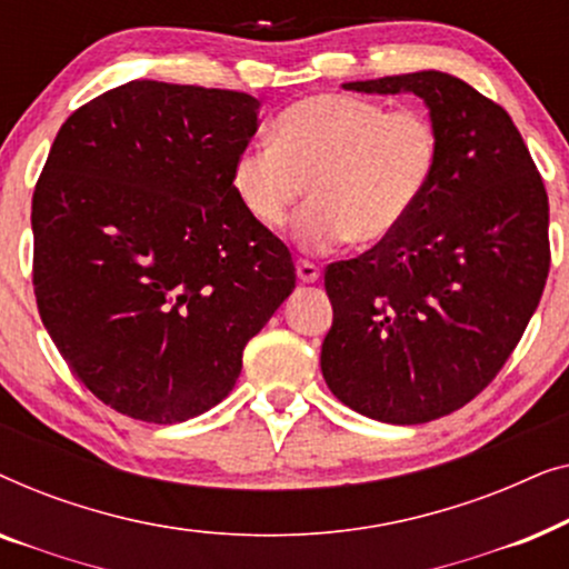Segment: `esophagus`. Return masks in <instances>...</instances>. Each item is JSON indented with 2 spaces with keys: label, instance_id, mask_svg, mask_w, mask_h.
Listing matches in <instances>:
<instances>
[{
  "label": "esophagus",
  "instance_id": "esophagus-1",
  "mask_svg": "<svg viewBox=\"0 0 569 569\" xmlns=\"http://www.w3.org/2000/svg\"><path fill=\"white\" fill-rule=\"evenodd\" d=\"M318 277H321V269H318L313 261H308V259L298 261V279H300V282H306V284L318 282Z\"/></svg>",
  "mask_w": 569,
  "mask_h": 569
}]
</instances>
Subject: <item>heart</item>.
Here are the masks:
<instances>
[{
	"mask_svg": "<svg viewBox=\"0 0 569 569\" xmlns=\"http://www.w3.org/2000/svg\"><path fill=\"white\" fill-rule=\"evenodd\" d=\"M271 142L243 147L230 181L240 207L263 228L284 224L300 199H313L295 224L306 248L352 240L383 243L430 191L440 162V131L422 108L321 92L284 108Z\"/></svg>",
	"mask_w": 569,
	"mask_h": 569,
	"instance_id": "obj_1",
	"label": "heart"
}]
</instances>
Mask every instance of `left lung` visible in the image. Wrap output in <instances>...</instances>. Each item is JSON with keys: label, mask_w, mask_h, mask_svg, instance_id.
Masks as SVG:
<instances>
[{"label": "left lung", "mask_w": 569, "mask_h": 569, "mask_svg": "<svg viewBox=\"0 0 569 569\" xmlns=\"http://www.w3.org/2000/svg\"><path fill=\"white\" fill-rule=\"evenodd\" d=\"M345 90L422 98L440 162L391 238L326 267L333 323L321 370L349 409L425 425L485 391L523 337L551 263L547 189L508 111L453 74Z\"/></svg>", "instance_id": "left-lung-1"}]
</instances>
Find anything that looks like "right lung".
Here are the masks:
<instances>
[{"label": "right lung", "mask_w": 569, "mask_h": 569, "mask_svg": "<svg viewBox=\"0 0 569 569\" xmlns=\"http://www.w3.org/2000/svg\"><path fill=\"white\" fill-rule=\"evenodd\" d=\"M259 106L131 80L77 108L53 139L30 212L38 313L69 370L119 415H204L292 292L290 251L230 181Z\"/></svg>", "instance_id": "1"}]
</instances>
